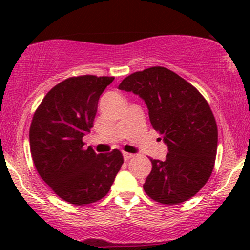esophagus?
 Listing matches in <instances>:
<instances>
[{"instance_id": "obj_1", "label": "esophagus", "mask_w": 250, "mask_h": 250, "mask_svg": "<svg viewBox=\"0 0 250 250\" xmlns=\"http://www.w3.org/2000/svg\"><path fill=\"white\" fill-rule=\"evenodd\" d=\"M123 156H124V160H129L131 158L134 157L133 153H128V152H123Z\"/></svg>"}]
</instances>
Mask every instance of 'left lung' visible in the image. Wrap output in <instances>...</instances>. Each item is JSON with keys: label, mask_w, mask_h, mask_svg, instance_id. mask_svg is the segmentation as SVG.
<instances>
[{"label": "left lung", "mask_w": 250, "mask_h": 250, "mask_svg": "<svg viewBox=\"0 0 250 250\" xmlns=\"http://www.w3.org/2000/svg\"><path fill=\"white\" fill-rule=\"evenodd\" d=\"M118 88L145 100L152 127L168 146L165 160L150 158L146 193L164 205L192 198L209 180L217 151V125L206 99L189 82L160 66L128 75Z\"/></svg>", "instance_id": "1"}]
</instances>
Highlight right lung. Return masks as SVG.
I'll use <instances>...</instances> for the list:
<instances>
[{
    "mask_svg": "<svg viewBox=\"0 0 250 250\" xmlns=\"http://www.w3.org/2000/svg\"><path fill=\"white\" fill-rule=\"evenodd\" d=\"M115 80L109 76L69 77L47 92L33 116L29 146L44 182L69 204H92L109 192L124 163L122 152L84 149L83 136L93 127L98 101Z\"/></svg>",
    "mask_w": 250,
    "mask_h": 250,
    "instance_id": "1",
    "label": "right lung"
}]
</instances>
